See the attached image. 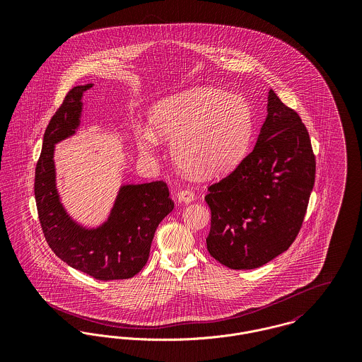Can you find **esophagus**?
Returning <instances> with one entry per match:
<instances>
[{
    "instance_id": "esophagus-1",
    "label": "esophagus",
    "mask_w": 362,
    "mask_h": 362,
    "mask_svg": "<svg viewBox=\"0 0 362 362\" xmlns=\"http://www.w3.org/2000/svg\"><path fill=\"white\" fill-rule=\"evenodd\" d=\"M195 199V192L192 189H181L177 192V201L178 202H184V204H189Z\"/></svg>"
}]
</instances>
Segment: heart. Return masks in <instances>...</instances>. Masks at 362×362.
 <instances>
[{
    "mask_svg": "<svg viewBox=\"0 0 362 362\" xmlns=\"http://www.w3.org/2000/svg\"><path fill=\"white\" fill-rule=\"evenodd\" d=\"M151 125L153 133L139 134L142 152H153L157 138L173 141V157L184 171L214 177L241 160L252 135V111L241 96L194 88L156 104Z\"/></svg>",
    "mask_w": 362,
    "mask_h": 362,
    "instance_id": "heart-1",
    "label": "heart"
}]
</instances>
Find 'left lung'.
Masks as SVG:
<instances>
[{"instance_id": "8db88e82", "label": "left lung", "mask_w": 362, "mask_h": 362, "mask_svg": "<svg viewBox=\"0 0 362 362\" xmlns=\"http://www.w3.org/2000/svg\"><path fill=\"white\" fill-rule=\"evenodd\" d=\"M316 161L301 117L270 90L252 152L209 185V254L230 269H255L290 248L315 182Z\"/></svg>"}]
</instances>
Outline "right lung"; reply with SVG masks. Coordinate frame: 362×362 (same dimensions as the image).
Listing matches in <instances>:
<instances>
[{
  "instance_id": "1",
  "label": "right lung",
  "mask_w": 362,
  "mask_h": 362,
  "mask_svg": "<svg viewBox=\"0 0 362 362\" xmlns=\"http://www.w3.org/2000/svg\"><path fill=\"white\" fill-rule=\"evenodd\" d=\"M92 85L72 88L52 115L36 164L35 198L39 221L52 252L96 280H122L138 274L146 264L158 223L174 202L164 181L121 188L110 218L88 230L69 218L55 189L54 144L68 138L79 125L81 98Z\"/></svg>"
}]
</instances>
